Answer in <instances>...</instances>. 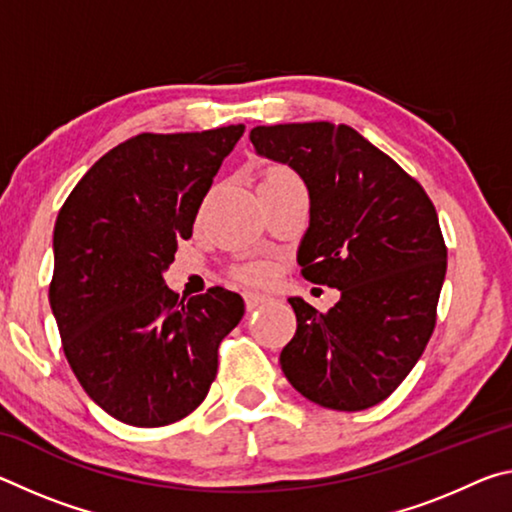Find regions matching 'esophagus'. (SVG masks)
Here are the masks:
<instances>
[{
	"label": "esophagus",
	"mask_w": 512,
	"mask_h": 512,
	"mask_svg": "<svg viewBox=\"0 0 512 512\" xmlns=\"http://www.w3.org/2000/svg\"><path fill=\"white\" fill-rule=\"evenodd\" d=\"M244 298H246V309H248V311L262 307L264 302H268V298L264 296V293H246Z\"/></svg>",
	"instance_id": "esophagus-1"
}]
</instances>
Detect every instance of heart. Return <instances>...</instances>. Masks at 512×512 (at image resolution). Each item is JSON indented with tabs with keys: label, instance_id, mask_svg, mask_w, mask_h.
Listing matches in <instances>:
<instances>
[{
	"label": "heart",
	"instance_id": "1",
	"mask_svg": "<svg viewBox=\"0 0 512 512\" xmlns=\"http://www.w3.org/2000/svg\"><path fill=\"white\" fill-rule=\"evenodd\" d=\"M262 183H300V180L296 178V173L287 167H268L262 176ZM273 273L275 268L271 262L257 259V262L241 264L235 271V277L246 284H266L273 277Z\"/></svg>",
	"mask_w": 512,
	"mask_h": 512
}]
</instances>
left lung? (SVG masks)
<instances>
[{
    "label": "left lung",
    "instance_id": "obj_1",
    "mask_svg": "<svg viewBox=\"0 0 512 512\" xmlns=\"http://www.w3.org/2000/svg\"><path fill=\"white\" fill-rule=\"evenodd\" d=\"M257 155L289 167L309 189L298 264L341 291L320 314L289 298L296 334L280 354L300 395L334 411L384 402L422 357L447 271L438 214L418 180L345 124L257 126Z\"/></svg>",
    "mask_w": 512,
    "mask_h": 512
}]
</instances>
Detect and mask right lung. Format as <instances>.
Segmentation results:
<instances>
[{
  "label": "right lung",
  "instance_id": "1",
  "mask_svg": "<svg viewBox=\"0 0 512 512\" xmlns=\"http://www.w3.org/2000/svg\"><path fill=\"white\" fill-rule=\"evenodd\" d=\"M244 128L135 135L60 207L51 311L83 391L119 422L164 427L192 413L244 316L239 293L212 287L180 300L162 280Z\"/></svg>",
  "mask_w": 512,
  "mask_h": 512
}]
</instances>
